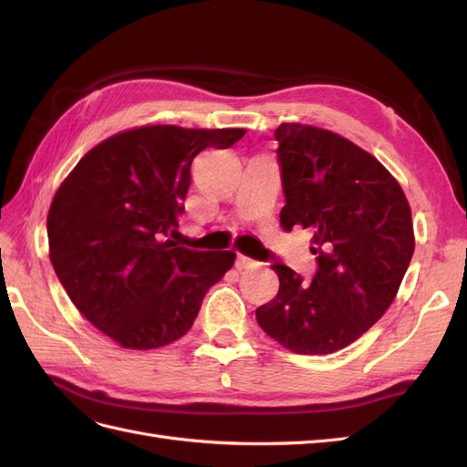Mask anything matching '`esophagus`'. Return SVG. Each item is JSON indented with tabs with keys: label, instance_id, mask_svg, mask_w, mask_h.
<instances>
[{
	"label": "esophagus",
	"instance_id": "esophagus-1",
	"mask_svg": "<svg viewBox=\"0 0 467 467\" xmlns=\"http://www.w3.org/2000/svg\"><path fill=\"white\" fill-rule=\"evenodd\" d=\"M255 265L257 263L253 261V259L242 255V253H237V259H235V268H237V271H245V268H251V266H255Z\"/></svg>",
	"mask_w": 467,
	"mask_h": 467
}]
</instances>
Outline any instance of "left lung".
Wrapping results in <instances>:
<instances>
[{
  "mask_svg": "<svg viewBox=\"0 0 467 467\" xmlns=\"http://www.w3.org/2000/svg\"><path fill=\"white\" fill-rule=\"evenodd\" d=\"M286 204L280 225L314 232L317 273L306 282L273 265L280 288L257 323L296 355H331L386 314L415 251L411 206L372 153L331 130L282 122L275 130Z\"/></svg>",
  "mask_w": 467,
  "mask_h": 467,
  "instance_id": "left-lung-1",
  "label": "left lung"
}]
</instances>
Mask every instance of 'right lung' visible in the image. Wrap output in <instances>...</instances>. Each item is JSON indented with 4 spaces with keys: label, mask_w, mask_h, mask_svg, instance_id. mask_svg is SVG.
Listing matches in <instances>:
<instances>
[{
    "label": "right lung",
    "mask_w": 467,
    "mask_h": 467,
    "mask_svg": "<svg viewBox=\"0 0 467 467\" xmlns=\"http://www.w3.org/2000/svg\"><path fill=\"white\" fill-rule=\"evenodd\" d=\"M244 136L138 126L91 148L56 191L47 218L56 276L79 314L122 348L175 343L234 266L232 251L185 249L165 235L185 212L192 160Z\"/></svg>",
    "instance_id": "1"
}]
</instances>
